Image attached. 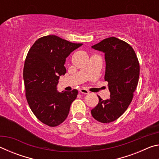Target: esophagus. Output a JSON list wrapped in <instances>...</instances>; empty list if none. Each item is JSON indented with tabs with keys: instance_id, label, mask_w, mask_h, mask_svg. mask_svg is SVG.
Returning a JSON list of instances; mask_svg holds the SVG:
<instances>
[{
	"instance_id": "obj_1",
	"label": "esophagus",
	"mask_w": 159,
	"mask_h": 159,
	"mask_svg": "<svg viewBox=\"0 0 159 159\" xmlns=\"http://www.w3.org/2000/svg\"><path fill=\"white\" fill-rule=\"evenodd\" d=\"M79 92L81 94H85V95H87V94L89 93V92H88V91L85 89H80L79 90Z\"/></svg>"
}]
</instances>
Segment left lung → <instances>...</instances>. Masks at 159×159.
I'll return each mask as SVG.
<instances>
[{
	"label": "left lung",
	"instance_id": "8db88e82",
	"mask_svg": "<svg viewBox=\"0 0 159 159\" xmlns=\"http://www.w3.org/2000/svg\"><path fill=\"white\" fill-rule=\"evenodd\" d=\"M92 48L104 53V80L108 82L110 98L103 100L98 96L99 103L91 114L98 121L107 123L118 119L130 105L138 84L139 61L133 48L115 37L102 40Z\"/></svg>",
	"mask_w": 159,
	"mask_h": 159
}]
</instances>
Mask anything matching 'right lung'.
<instances>
[{"mask_svg": "<svg viewBox=\"0 0 159 159\" xmlns=\"http://www.w3.org/2000/svg\"><path fill=\"white\" fill-rule=\"evenodd\" d=\"M82 43H73L55 35L40 38L29 50L24 66L26 98L32 112L50 127L64 122L78 90H57L60 76L66 74V58Z\"/></svg>", "mask_w": 159, "mask_h": 159, "instance_id": "right-lung-1", "label": "right lung"}]
</instances>
